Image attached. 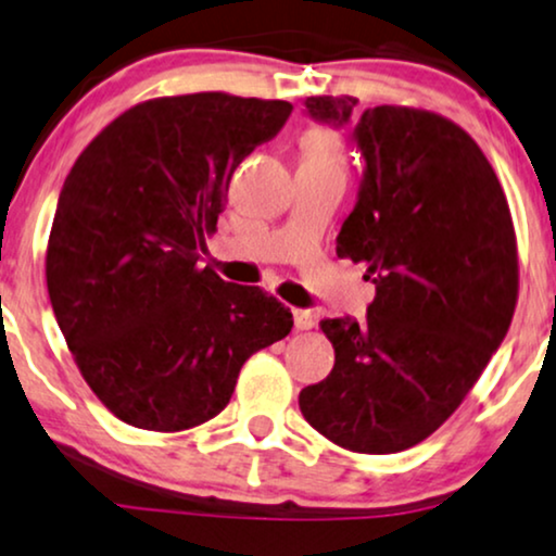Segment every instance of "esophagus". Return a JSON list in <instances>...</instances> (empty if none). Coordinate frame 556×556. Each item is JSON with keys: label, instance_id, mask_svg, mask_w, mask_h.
I'll list each match as a JSON object with an SVG mask.
<instances>
[{"label": "esophagus", "instance_id": "esophagus-1", "mask_svg": "<svg viewBox=\"0 0 556 556\" xmlns=\"http://www.w3.org/2000/svg\"><path fill=\"white\" fill-rule=\"evenodd\" d=\"M293 325H296V330H312V327L317 325V314L306 312V309H296L293 312Z\"/></svg>", "mask_w": 556, "mask_h": 556}]
</instances>
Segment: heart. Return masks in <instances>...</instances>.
I'll return each mask as SVG.
<instances>
[{"instance_id":"b5f03b06","label":"heart","mask_w":556,"mask_h":556,"mask_svg":"<svg viewBox=\"0 0 556 556\" xmlns=\"http://www.w3.org/2000/svg\"><path fill=\"white\" fill-rule=\"evenodd\" d=\"M299 167L345 173V147L330 126H309L299 139Z\"/></svg>"}]
</instances>
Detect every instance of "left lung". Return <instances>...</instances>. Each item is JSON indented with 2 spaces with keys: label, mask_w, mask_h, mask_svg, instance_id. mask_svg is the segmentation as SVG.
<instances>
[{
  "label": "left lung",
  "mask_w": 556,
  "mask_h": 556,
  "mask_svg": "<svg viewBox=\"0 0 556 556\" xmlns=\"http://www.w3.org/2000/svg\"><path fill=\"white\" fill-rule=\"evenodd\" d=\"M351 94L306 100L345 126ZM358 203L338 257L376 283L366 319H321L334 348L325 381L301 389L306 422L353 454L413 448L456 413L508 332L518 301V242L508 198L477 141L433 111H363Z\"/></svg>",
  "instance_id": "1"
}]
</instances>
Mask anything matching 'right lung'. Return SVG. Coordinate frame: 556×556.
<instances>
[{
  "label": "right lung",
  "mask_w": 556,
  "mask_h": 556,
  "mask_svg": "<svg viewBox=\"0 0 556 556\" xmlns=\"http://www.w3.org/2000/svg\"><path fill=\"white\" fill-rule=\"evenodd\" d=\"M291 111L229 92L143 100L66 175L48 296L81 379L118 420L156 433L208 422L244 361L291 332L276 296L198 267L231 175Z\"/></svg>",
  "instance_id": "add662e5"
}]
</instances>
